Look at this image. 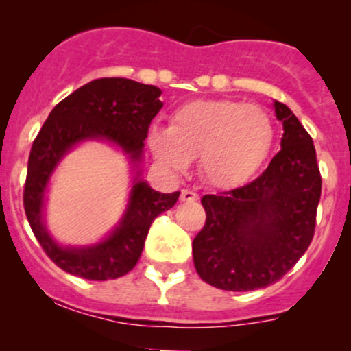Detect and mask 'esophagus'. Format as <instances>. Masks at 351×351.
<instances>
[{"label":"esophagus","mask_w":351,"mask_h":351,"mask_svg":"<svg viewBox=\"0 0 351 351\" xmlns=\"http://www.w3.org/2000/svg\"><path fill=\"white\" fill-rule=\"evenodd\" d=\"M181 201H186V203H191V201H196L198 199V195H196L195 191H191V189H181Z\"/></svg>","instance_id":"1"}]
</instances>
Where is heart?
Wrapping results in <instances>:
<instances>
[{"label":"heart","instance_id":"obj_1","mask_svg":"<svg viewBox=\"0 0 351 351\" xmlns=\"http://www.w3.org/2000/svg\"><path fill=\"white\" fill-rule=\"evenodd\" d=\"M274 136L272 117L263 107L237 100H195L171 115L170 127H150L148 145L156 162L170 170H184L199 156L204 180L234 188L263 167Z\"/></svg>","mask_w":351,"mask_h":351}]
</instances>
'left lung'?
I'll use <instances>...</instances> for the list:
<instances>
[{"label":"left lung","mask_w":351,"mask_h":351,"mask_svg":"<svg viewBox=\"0 0 351 351\" xmlns=\"http://www.w3.org/2000/svg\"><path fill=\"white\" fill-rule=\"evenodd\" d=\"M280 150L251 183L201 198L206 223L193 239L198 276L223 291L267 287L285 276L313 239L322 193L315 147L285 104Z\"/></svg>","instance_id":"1"}]
</instances>
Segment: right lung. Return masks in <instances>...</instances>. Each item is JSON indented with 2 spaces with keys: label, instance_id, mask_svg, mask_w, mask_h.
Wrapping results in <instances>:
<instances>
[{
  "label": "right lung",
  "instance_id": "add662e5",
  "mask_svg": "<svg viewBox=\"0 0 351 351\" xmlns=\"http://www.w3.org/2000/svg\"><path fill=\"white\" fill-rule=\"evenodd\" d=\"M158 87L132 79H95L60 100L34 138L23 193L24 211L44 252L62 271L88 280L125 276L138 263L153 219L178 201L180 191L165 195L138 181L120 226L92 247H60L43 224L44 189L72 145L86 138H106L138 162L152 120L163 107Z\"/></svg>",
  "mask_w": 351,
  "mask_h": 351
}]
</instances>
